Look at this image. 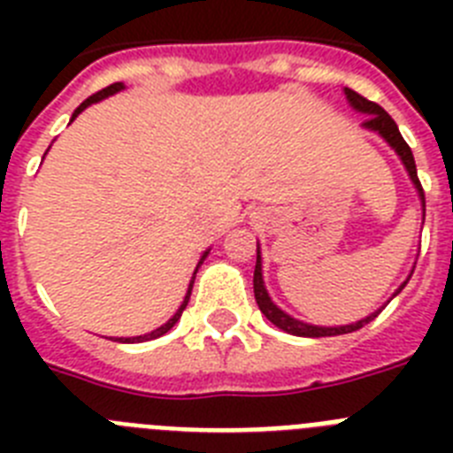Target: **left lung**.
Returning a JSON list of instances; mask_svg holds the SVG:
<instances>
[{
	"label": "left lung",
	"instance_id": "left-lung-1",
	"mask_svg": "<svg viewBox=\"0 0 453 453\" xmlns=\"http://www.w3.org/2000/svg\"><path fill=\"white\" fill-rule=\"evenodd\" d=\"M345 95L347 99H349L351 108H356L358 113H365V122H363V127L370 131H376V134L381 135L383 140H386L388 145L392 147V150L397 151V156L402 158L403 167H406L408 177H411V181H413V186L418 188V195L419 199H422V213L426 211V203H424V190H422V183H419L418 179V167H415V158H413V151H411V147L406 145V140L402 138V134H399L397 124H395V119L390 118V115L383 111L379 104L370 102V99H365L363 95H358V92H354L351 88H345ZM411 279V276H408ZM406 281L402 283V286L397 288V292L395 295H399V292L403 290V286L408 283ZM392 295V297H395ZM254 297H256V303H258V308H261V313L265 315L267 319H270L274 326H279V329H283L286 334H292V335H302V338H324V335H342V334H351V331H358L361 326H365V324H370L372 319L376 318V315L381 313V308L376 311V313L367 315V318L358 319V322L354 324H345V326H315V324H306L302 322V319H295L290 318L288 313H283L281 308L276 306L274 302L270 299V295H267L265 290V283H263V267H261V247H256V270H254Z\"/></svg>",
	"mask_w": 453,
	"mask_h": 453
}]
</instances>
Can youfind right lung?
I'll return each mask as SVG.
<instances>
[{"label":"right lung","instance_id":"right-lung-1","mask_svg":"<svg viewBox=\"0 0 453 453\" xmlns=\"http://www.w3.org/2000/svg\"><path fill=\"white\" fill-rule=\"evenodd\" d=\"M122 83H111V86L108 88H104V90H99V92H95V95H90V97L86 99V102L81 104V106L77 108V111H74V113H72V119L77 118L79 113H81V111H86L88 106H90V104H95V102H102L104 97H108V95H115V92H119L122 90ZM70 119V122H72ZM208 256V251H203V256L202 258H199V265H202L203 263V258H206ZM197 265V267H199ZM195 274H197V270H195ZM192 283H195V276H192V281H190V286H188V292H186V297H183V303L181 306H179V311L174 315H172L170 319H167L165 324H163V326H158V329L156 331H151V334H145V335H135V338H119V342H145V340H154V338H161V335H165L167 331L172 329V326H174V324L179 322V318H181V313H183V308L188 306V299H190V292H192Z\"/></svg>","mask_w":453,"mask_h":453}]
</instances>
